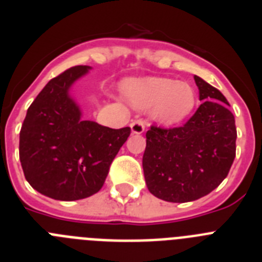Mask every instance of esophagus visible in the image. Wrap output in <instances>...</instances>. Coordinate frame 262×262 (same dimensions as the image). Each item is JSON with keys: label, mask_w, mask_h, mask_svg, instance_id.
<instances>
[{"label": "esophagus", "mask_w": 262, "mask_h": 262, "mask_svg": "<svg viewBox=\"0 0 262 262\" xmlns=\"http://www.w3.org/2000/svg\"><path fill=\"white\" fill-rule=\"evenodd\" d=\"M145 127H147V123H145L144 120L138 119L131 123V133L136 134V135H140V134L144 133Z\"/></svg>", "instance_id": "34e87169"}]
</instances>
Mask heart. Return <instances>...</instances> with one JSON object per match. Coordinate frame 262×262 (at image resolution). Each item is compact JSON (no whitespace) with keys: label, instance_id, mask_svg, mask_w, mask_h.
Listing matches in <instances>:
<instances>
[{"label":"heart","instance_id":"b5f03b06","mask_svg":"<svg viewBox=\"0 0 262 262\" xmlns=\"http://www.w3.org/2000/svg\"><path fill=\"white\" fill-rule=\"evenodd\" d=\"M122 94L138 110H149L156 122L165 126L181 123L196 103L194 88L170 78H128L122 82Z\"/></svg>","mask_w":262,"mask_h":262}]
</instances>
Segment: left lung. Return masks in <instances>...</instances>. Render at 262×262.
<instances>
[{"mask_svg": "<svg viewBox=\"0 0 262 262\" xmlns=\"http://www.w3.org/2000/svg\"><path fill=\"white\" fill-rule=\"evenodd\" d=\"M200 101L182 127L148 129L143 170L148 190L166 202L184 203L211 193L230 172L236 155V126L227 99L194 76Z\"/></svg>", "mask_w": 262, "mask_h": 262, "instance_id": "8db88e82", "label": "left lung"}]
</instances>
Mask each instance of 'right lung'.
<instances>
[{"label":"right lung","instance_id":"add662e5","mask_svg":"<svg viewBox=\"0 0 262 262\" xmlns=\"http://www.w3.org/2000/svg\"><path fill=\"white\" fill-rule=\"evenodd\" d=\"M72 67L48 81L27 110L19 134V160L27 182L52 200L78 201L101 190L108 168L129 136L82 119L72 85L90 71Z\"/></svg>","mask_w":262,"mask_h":262}]
</instances>
